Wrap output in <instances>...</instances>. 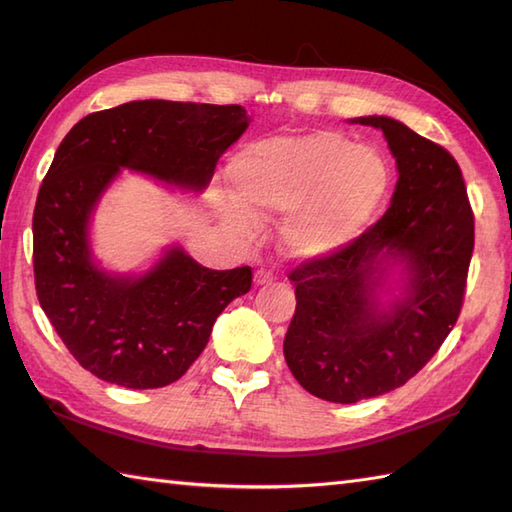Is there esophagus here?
Wrapping results in <instances>:
<instances>
[{
    "instance_id": "obj_1",
    "label": "esophagus",
    "mask_w": 512,
    "mask_h": 512,
    "mask_svg": "<svg viewBox=\"0 0 512 512\" xmlns=\"http://www.w3.org/2000/svg\"><path fill=\"white\" fill-rule=\"evenodd\" d=\"M273 279H275V275L270 273V270H264V268L255 270V286H266V284H273Z\"/></svg>"
}]
</instances>
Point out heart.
Here are the masks:
<instances>
[{"mask_svg":"<svg viewBox=\"0 0 512 512\" xmlns=\"http://www.w3.org/2000/svg\"><path fill=\"white\" fill-rule=\"evenodd\" d=\"M237 200L220 204L239 235L257 231V217L286 215L281 242L295 257L350 244L378 211L391 173L374 147L332 132L277 136L250 145L231 165Z\"/></svg>","mask_w":512,"mask_h":512,"instance_id":"heart-1","label":"heart"}]
</instances>
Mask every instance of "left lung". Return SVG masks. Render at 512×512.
Returning <instances> with one entry per match:
<instances>
[{"label": "left lung", "instance_id": "left-lung-1", "mask_svg": "<svg viewBox=\"0 0 512 512\" xmlns=\"http://www.w3.org/2000/svg\"><path fill=\"white\" fill-rule=\"evenodd\" d=\"M352 123L385 134L398 167L394 198L361 237L288 275L297 308L284 339L299 385L341 405L387 394L431 361L460 317L475 244L462 171L447 149L387 116ZM396 265L403 292L385 307L379 290Z\"/></svg>", "mask_w": 512, "mask_h": 512}]
</instances>
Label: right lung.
Here are the masks:
<instances>
[{"mask_svg":"<svg viewBox=\"0 0 512 512\" xmlns=\"http://www.w3.org/2000/svg\"><path fill=\"white\" fill-rule=\"evenodd\" d=\"M248 123L242 105L151 99L88 114L63 138L32 215L35 288L65 347L94 376L129 389L176 383L222 310L250 290V266L211 270L180 246L140 277L107 273L88 231L121 169L202 191Z\"/></svg>","mask_w":512,"mask_h":512,"instance_id":"right-lung-1","label":"right lung"}]
</instances>
